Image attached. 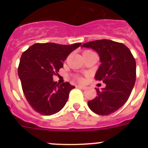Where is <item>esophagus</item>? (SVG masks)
Masks as SVG:
<instances>
[{
  "mask_svg": "<svg viewBox=\"0 0 148 148\" xmlns=\"http://www.w3.org/2000/svg\"><path fill=\"white\" fill-rule=\"evenodd\" d=\"M77 87L79 88V89H83V90H84V89H86V86H82V85H78V86H77Z\"/></svg>",
  "mask_w": 148,
  "mask_h": 148,
  "instance_id": "1",
  "label": "esophagus"
}]
</instances>
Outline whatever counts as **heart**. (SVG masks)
<instances>
[{"mask_svg":"<svg viewBox=\"0 0 148 148\" xmlns=\"http://www.w3.org/2000/svg\"><path fill=\"white\" fill-rule=\"evenodd\" d=\"M86 52H92V51H85L84 53H86ZM75 78L77 79V80H78V81H79V82H82L83 81V79L82 78V77H76Z\"/></svg>","mask_w":148,"mask_h":148,"instance_id":"obj_1","label":"heart"}]
</instances>
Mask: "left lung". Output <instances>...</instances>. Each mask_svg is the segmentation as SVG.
<instances>
[{"label":"left lung","mask_w":148,"mask_h":148,"mask_svg":"<svg viewBox=\"0 0 148 148\" xmlns=\"http://www.w3.org/2000/svg\"><path fill=\"white\" fill-rule=\"evenodd\" d=\"M82 47L96 51L101 64L95 79L106 84L97 90L96 97L88 102L89 109L99 115H109L122 107L130 96L136 80V62L125 44L102 39L84 44Z\"/></svg>","instance_id":"8db88e82"}]
</instances>
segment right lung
Returning a JSON list of instances; mask_svg holds the SVG:
<instances>
[{
    "label": "right lung",
    "mask_w": 148,
    "mask_h": 148,
    "mask_svg": "<svg viewBox=\"0 0 148 148\" xmlns=\"http://www.w3.org/2000/svg\"><path fill=\"white\" fill-rule=\"evenodd\" d=\"M81 45L37 43L22 53L18 74L33 110L43 115H51L64 107L70 91L75 86L69 82L57 84L53 81V76L63 67L62 62L69 54Z\"/></svg>",
    "instance_id": "1"
}]
</instances>
